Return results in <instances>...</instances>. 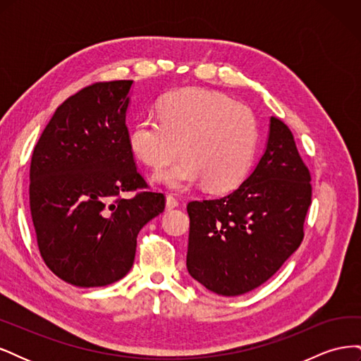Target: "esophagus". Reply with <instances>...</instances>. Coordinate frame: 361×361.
Instances as JSON below:
<instances>
[{"mask_svg":"<svg viewBox=\"0 0 361 361\" xmlns=\"http://www.w3.org/2000/svg\"><path fill=\"white\" fill-rule=\"evenodd\" d=\"M178 204H179L178 199H174L173 195H167V199H166V207H167L169 211H170V209H174V207H176Z\"/></svg>","mask_w":361,"mask_h":361,"instance_id":"1","label":"esophagus"}]
</instances>
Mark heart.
I'll list each match as a JSON object with an SVG mask.
<instances>
[{
	"mask_svg": "<svg viewBox=\"0 0 361 361\" xmlns=\"http://www.w3.org/2000/svg\"><path fill=\"white\" fill-rule=\"evenodd\" d=\"M259 128L253 111L226 94L194 89L173 93L158 105V117L143 116L134 123L129 145L146 166L171 190L204 182L211 191L238 187L248 174L257 150Z\"/></svg>",
	"mask_w": 361,
	"mask_h": 361,
	"instance_id": "1",
	"label": "heart"
}]
</instances>
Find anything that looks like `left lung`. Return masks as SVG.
Wrapping results in <instances>:
<instances>
[{
  "instance_id": "obj_1",
  "label": "left lung",
  "mask_w": 361,
  "mask_h": 361,
  "mask_svg": "<svg viewBox=\"0 0 361 361\" xmlns=\"http://www.w3.org/2000/svg\"><path fill=\"white\" fill-rule=\"evenodd\" d=\"M310 203L309 169L290 129L271 117L265 152L247 179L223 197L187 206L191 277L224 297L259 288L300 247Z\"/></svg>"
}]
</instances>
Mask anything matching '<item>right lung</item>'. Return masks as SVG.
Masks as SVG:
<instances>
[{
	"label": "right lung",
	"mask_w": 361,
	"mask_h": 361,
	"mask_svg": "<svg viewBox=\"0 0 361 361\" xmlns=\"http://www.w3.org/2000/svg\"><path fill=\"white\" fill-rule=\"evenodd\" d=\"M134 81L94 82L68 97L37 141L30 209L40 256L66 283L106 286L133 268L137 235L166 207L146 190L129 145L126 111Z\"/></svg>",
	"instance_id": "add662e5"
}]
</instances>
